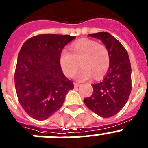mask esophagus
Returning <instances> with one entry per match:
<instances>
[{"instance_id": "esophagus-1", "label": "esophagus", "mask_w": 148, "mask_h": 148, "mask_svg": "<svg viewBox=\"0 0 148 148\" xmlns=\"http://www.w3.org/2000/svg\"><path fill=\"white\" fill-rule=\"evenodd\" d=\"M79 85H80V84H79V83H74V88H77V87H79Z\"/></svg>"}]
</instances>
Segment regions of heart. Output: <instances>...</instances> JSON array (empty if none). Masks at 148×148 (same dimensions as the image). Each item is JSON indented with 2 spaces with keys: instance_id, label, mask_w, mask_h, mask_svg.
Returning a JSON list of instances; mask_svg holds the SVG:
<instances>
[{
  "instance_id": "1",
  "label": "heart",
  "mask_w": 148,
  "mask_h": 148,
  "mask_svg": "<svg viewBox=\"0 0 148 148\" xmlns=\"http://www.w3.org/2000/svg\"><path fill=\"white\" fill-rule=\"evenodd\" d=\"M71 51V53L64 49L60 55V66L68 77H72L77 72L78 62L81 66L76 75L78 81H86L92 77L98 79L107 72L110 57L104 45L88 38H82L73 44Z\"/></svg>"
}]
</instances>
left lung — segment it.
Here are the masks:
<instances>
[{
  "label": "left lung",
  "mask_w": 148,
  "mask_h": 148,
  "mask_svg": "<svg viewBox=\"0 0 148 148\" xmlns=\"http://www.w3.org/2000/svg\"><path fill=\"white\" fill-rule=\"evenodd\" d=\"M100 39L110 53V64L103 80L92 85L93 94L83 100L92 112L103 118L116 115L124 107L131 92V65L121 43L107 32L88 34Z\"/></svg>",
  "instance_id": "obj_1"
}]
</instances>
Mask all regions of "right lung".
Instances as JSON below:
<instances>
[{"label": "right lung", "instance_id": "right-lung-1", "mask_svg": "<svg viewBox=\"0 0 148 148\" xmlns=\"http://www.w3.org/2000/svg\"><path fill=\"white\" fill-rule=\"evenodd\" d=\"M75 36L41 34L24 42L18 56L15 86L21 106L30 117L43 121L63 104L74 84L64 75L60 55Z\"/></svg>", "mask_w": 148, "mask_h": 148}]
</instances>
